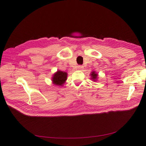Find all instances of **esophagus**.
Instances as JSON below:
<instances>
[{
  "mask_svg": "<svg viewBox=\"0 0 146 146\" xmlns=\"http://www.w3.org/2000/svg\"><path fill=\"white\" fill-rule=\"evenodd\" d=\"M77 68H78V69L82 70V69H83V66H82V65H78V66H77Z\"/></svg>",
  "mask_w": 146,
  "mask_h": 146,
  "instance_id": "1",
  "label": "esophagus"
}]
</instances>
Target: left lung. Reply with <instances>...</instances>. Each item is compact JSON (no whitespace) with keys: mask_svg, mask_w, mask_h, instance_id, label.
<instances>
[{"mask_svg":"<svg viewBox=\"0 0 146 146\" xmlns=\"http://www.w3.org/2000/svg\"><path fill=\"white\" fill-rule=\"evenodd\" d=\"M91 75V77H92L91 79H92V80H94L95 81L96 79L97 78V77H98V74H97L95 72H92Z\"/></svg>","mask_w":146,"mask_h":146,"instance_id":"obj_1","label":"left lung"}]
</instances>
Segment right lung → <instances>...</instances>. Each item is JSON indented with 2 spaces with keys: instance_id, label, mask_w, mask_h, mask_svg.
<instances>
[{
  "instance_id": "1",
  "label": "right lung",
  "mask_w": 146,
  "mask_h": 146,
  "mask_svg": "<svg viewBox=\"0 0 146 146\" xmlns=\"http://www.w3.org/2000/svg\"><path fill=\"white\" fill-rule=\"evenodd\" d=\"M67 79V73L65 72L58 70L54 75L52 78L53 83L56 85H62Z\"/></svg>"
}]
</instances>
